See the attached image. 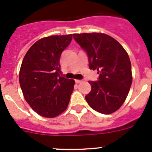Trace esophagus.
Wrapping results in <instances>:
<instances>
[{"instance_id":"obj_1","label":"esophagus","mask_w":152,"mask_h":152,"mask_svg":"<svg viewBox=\"0 0 152 152\" xmlns=\"http://www.w3.org/2000/svg\"><path fill=\"white\" fill-rule=\"evenodd\" d=\"M82 81V80H75V82L77 83V84H80V83H81Z\"/></svg>"}]
</instances>
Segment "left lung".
I'll list each match as a JSON object with an SVG mask.
<instances>
[{"label": "left lung", "mask_w": 152, "mask_h": 152, "mask_svg": "<svg viewBox=\"0 0 152 152\" xmlns=\"http://www.w3.org/2000/svg\"><path fill=\"white\" fill-rule=\"evenodd\" d=\"M87 53L89 68L97 70V81H91V91L85 99L90 107L110 114L123 105L132 81L129 57L119 42L103 33L74 34Z\"/></svg>", "instance_id": "obj_1"}]
</instances>
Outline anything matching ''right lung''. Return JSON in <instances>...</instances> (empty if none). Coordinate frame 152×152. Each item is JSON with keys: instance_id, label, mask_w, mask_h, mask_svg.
Instances as JSON below:
<instances>
[{"instance_id": "add662e5", "label": "right lung", "mask_w": 152, "mask_h": 152, "mask_svg": "<svg viewBox=\"0 0 152 152\" xmlns=\"http://www.w3.org/2000/svg\"><path fill=\"white\" fill-rule=\"evenodd\" d=\"M72 39V34L41 39L22 61L19 80L24 98L43 117L58 116L69 103L75 80L60 76L59 59Z\"/></svg>"}]
</instances>
